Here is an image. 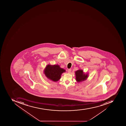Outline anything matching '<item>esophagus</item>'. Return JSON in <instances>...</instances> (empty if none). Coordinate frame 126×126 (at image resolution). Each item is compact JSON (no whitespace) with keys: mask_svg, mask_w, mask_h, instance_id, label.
<instances>
[{"mask_svg":"<svg viewBox=\"0 0 126 126\" xmlns=\"http://www.w3.org/2000/svg\"><path fill=\"white\" fill-rule=\"evenodd\" d=\"M71 71V69H69L68 70V73H70Z\"/></svg>","mask_w":126,"mask_h":126,"instance_id":"1","label":"esophagus"}]
</instances>
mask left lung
<instances>
[{
	"label": "left lung",
	"mask_w": 126,
	"mask_h": 126,
	"mask_svg": "<svg viewBox=\"0 0 126 126\" xmlns=\"http://www.w3.org/2000/svg\"><path fill=\"white\" fill-rule=\"evenodd\" d=\"M76 80L78 82L85 81L88 78V74L85 73L82 69H79L75 71Z\"/></svg>",
	"instance_id": "8db88e82"
}]
</instances>
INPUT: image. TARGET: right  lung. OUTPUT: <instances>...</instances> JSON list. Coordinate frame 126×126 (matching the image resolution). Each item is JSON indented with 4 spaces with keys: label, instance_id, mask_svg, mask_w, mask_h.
<instances>
[{
    "label": "right lung",
    "instance_id": "obj_1",
    "mask_svg": "<svg viewBox=\"0 0 126 126\" xmlns=\"http://www.w3.org/2000/svg\"><path fill=\"white\" fill-rule=\"evenodd\" d=\"M65 70L61 68L59 65L48 64L44 70V74L48 79L54 82L59 81L61 78V75Z\"/></svg>",
    "mask_w": 126,
    "mask_h": 126
}]
</instances>
